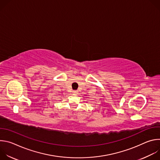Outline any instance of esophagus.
<instances>
[{"label": "esophagus", "instance_id": "34e87169", "mask_svg": "<svg viewBox=\"0 0 160 160\" xmlns=\"http://www.w3.org/2000/svg\"><path fill=\"white\" fill-rule=\"evenodd\" d=\"M72 92H73V94H78V91H77V90H73Z\"/></svg>", "mask_w": 160, "mask_h": 160}]
</instances>
